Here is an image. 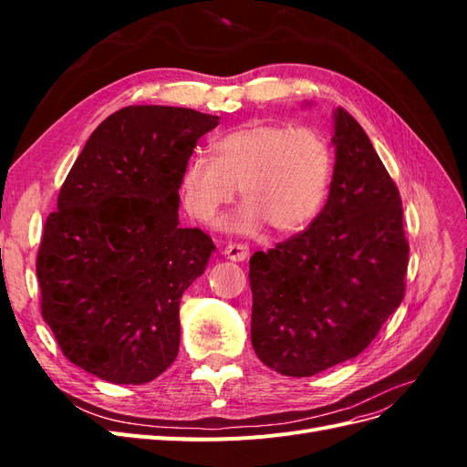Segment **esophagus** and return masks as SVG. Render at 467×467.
I'll return each instance as SVG.
<instances>
[{
    "label": "esophagus",
    "mask_w": 467,
    "mask_h": 467,
    "mask_svg": "<svg viewBox=\"0 0 467 467\" xmlns=\"http://www.w3.org/2000/svg\"><path fill=\"white\" fill-rule=\"evenodd\" d=\"M223 255L228 257L230 261H234V263H242V261H245L247 259V255H249V247L247 245H239V244H228L223 247Z\"/></svg>",
    "instance_id": "34e87169"
}]
</instances>
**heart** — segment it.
<instances>
[{"mask_svg":"<svg viewBox=\"0 0 467 467\" xmlns=\"http://www.w3.org/2000/svg\"><path fill=\"white\" fill-rule=\"evenodd\" d=\"M216 160L194 153L181 175L182 204L201 222H212L239 187L245 204L223 228L253 235L271 225L292 235L312 223L327 199L331 150L314 129L278 122H249L220 136Z\"/></svg>","mask_w":467,"mask_h":467,"instance_id":"obj_1","label":"heart"}]
</instances>
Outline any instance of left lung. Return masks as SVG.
I'll return each mask as SVG.
<instances>
[{
	"label": "left lung",
	"instance_id": "obj_1",
	"mask_svg": "<svg viewBox=\"0 0 467 467\" xmlns=\"http://www.w3.org/2000/svg\"><path fill=\"white\" fill-rule=\"evenodd\" d=\"M331 142L333 181L317 218L249 261L251 343L282 376H314L358 357L405 292L400 191L341 107L333 112Z\"/></svg>",
	"mask_w": 467,
	"mask_h": 467
}]
</instances>
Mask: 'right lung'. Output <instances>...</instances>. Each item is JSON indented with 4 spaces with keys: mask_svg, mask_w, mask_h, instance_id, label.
<instances>
[{
    "mask_svg": "<svg viewBox=\"0 0 467 467\" xmlns=\"http://www.w3.org/2000/svg\"><path fill=\"white\" fill-rule=\"evenodd\" d=\"M218 117L136 105L97 126L45 223L42 317L69 362L110 384L158 378L179 352L181 296L214 244L179 225V189Z\"/></svg>",
    "mask_w": 467,
    "mask_h": 467,
    "instance_id": "add662e5",
    "label": "right lung"
}]
</instances>
